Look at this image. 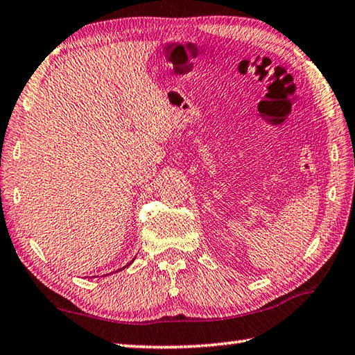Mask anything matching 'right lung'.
<instances>
[{"mask_svg":"<svg viewBox=\"0 0 355 355\" xmlns=\"http://www.w3.org/2000/svg\"><path fill=\"white\" fill-rule=\"evenodd\" d=\"M131 263V262H130ZM130 263H128V266H130ZM128 266H125V267H128Z\"/></svg>","mask_w":355,"mask_h":355,"instance_id":"add662e5","label":"right lung"}]
</instances>
